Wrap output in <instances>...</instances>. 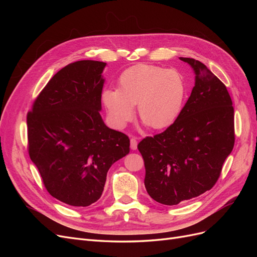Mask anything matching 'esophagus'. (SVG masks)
I'll return each mask as SVG.
<instances>
[{"mask_svg": "<svg viewBox=\"0 0 257 257\" xmlns=\"http://www.w3.org/2000/svg\"><path fill=\"white\" fill-rule=\"evenodd\" d=\"M137 144H138V142H137V139L136 138H131V149L132 150H136L137 149Z\"/></svg>", "mask_w": 257, "mask_h": 257, "instance_id": "esophagus-1", "label": "esophagus"}]
</instances>
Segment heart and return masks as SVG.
<instances>
[{
	"label": "heart",
	"instance_id": "obj_1",
	"mask_svg": "<svg viewBox=\"0 0 257 257\" xmlns=\"http://www.w3.org/2000/svg\"><path fill=\"white\" fill-rule=\"evenodd\" d=\"M186 94L183 76L176 69L139 64L124 71L118 88L106 89L102 103L110 121L122 127L138 115L155 130L168 127L181 113Z\"/></svg>",
	"mask_w": 257,
	"mask_h": 257
}]
</instances>
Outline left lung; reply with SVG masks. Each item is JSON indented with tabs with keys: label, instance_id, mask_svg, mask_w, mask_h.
<instances>
[{
	"label": "left lung",
	"instance_id": "obj_1",
	"mask_svg": "<svg viewBox=\"0 0 257 257\" xmlns=\"http://www.w3.org/2000/svg\"><path fill=\"white\" fill-rule=\"evenodd\" d=\"M180 60L195 74L188 102L172 125L137 147L148 194L167 206L212 189L235 144L234 107L225 84L201 62Z\"/></svg>",
	"mask_w": 257,
	"mask_h": 257
}]
</instances>
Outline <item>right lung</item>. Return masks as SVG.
Segmentation results:
<instances>
[{"label":"right lung","instance_id":"add662e5","mask_svg":"<svg viewBox=\"0 0 257 257\" xmlns=\"http://www.w3.org/2000/svg\"><path fill=\"white\" fill-rule=\"evenodd\" d=\"M105 66L82 60L63 67L27 116L31 161L50 195L69 206L98 200L108 170L130 152L128 137L108 127L99 114Z\"/></svg>","mask_w":257,"mask_h":257}]
</instances>
